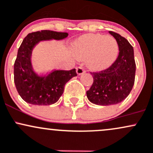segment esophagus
I'll use <instances>...</instances> for the list:
<instances>
[{"label": "esophagus", "mask_w": 153, "mask_h": 153, "mask_svg": "<svg viewBox=\"0 0 153 153\" xmlns=\"http://www.w3.org/2000/svg\"><path fill=\"white\" fill-rule=\"evenodd\" d=\"M85 70L82 67H81V66L76 68V73L78 75H81L83 73H85Z\"/></svg>", "instance_id": "1"}]
</instances>
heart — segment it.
I'll return each instance as SVG.
<instances>
[{
  "mask_svg": "<svg viewBox=\"0 0 153 153\" xmlns=\"http://www.w3.org/2000/svg\"><path fill=\"white\" fill-rule=\"evenodd\" d=\"M73 51L77 57L86 58L89 68L102 70L109 67L116 61L119 47L116 39L112 36L87 34L75 41Z\"/></svg>",
  "mask_w": 153,
  "mask_h": 153,
  "instance_id": "b5f03b06",
  "label": "heart"
}]
</instances>
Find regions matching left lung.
<instances>
[{
    "instance_id": "1",
    "label": "left lung",
    "mask_w": 153,
    "mask_h": 153,
    "mask_svg": "<svg viewBox=\"0 0 153 153\" xmlns=\"http://www.w3.org/2000/svg\"><path fill=\"white\" fill-rule=\"evenodd\" d=\"M118 42L119 53L110 67L100 71L90 72L93 83L87 91V97L99 105L118 104L129 95L134 84L136 63L134 49L126 38L110 31Z\"/></svg>"
}]
</instances>
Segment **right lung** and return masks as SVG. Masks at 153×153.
I'll list each match as a JSON object with an SVG mask.
<instances>
[{
  "label": "right lung",
  "mask_w": 153,
  "mask_h": 153,
  "mask_svg": "<svg viewBox=\"0 0 153 153\" xmlns=\"http://www.w3.org/2000/svg\"><path fill=\"white\" fill-rule=\"evenodd\" d=\"M67 36L66 32L41 30L28 34L22 41L14 63L13 74L17 92L25 102L37 105L53 104L62 95L66 82L77 76L75 68L55 70L45 76H38L31 63L32 51L39 41L59 40Z\"/></svg>",
  "instance_id": "1"
}]
</instances>
